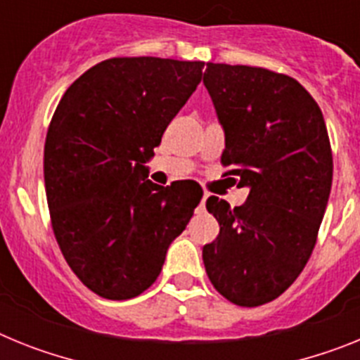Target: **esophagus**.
Instances as JSON below:
<instances>
[{"mask_svg":"<svg viewBox=\"0 0 360 360\" xmlns=\"http://www.w3.org/2000/svg\"><path fill=\"white\" fill-rule=\"evenodd\" d=\"M207 198H209V195H207V193H205V195H203V198H202V202H200V207L196 209V211H198V212L205 211V202H207Z\"/></svg>","mask_w":360,"mask_h":360,"instance_id":"1","label":"esophagus"}]
</instances>
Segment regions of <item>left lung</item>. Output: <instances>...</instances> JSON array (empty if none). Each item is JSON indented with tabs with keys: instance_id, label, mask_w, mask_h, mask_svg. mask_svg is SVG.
<instances>
[{
	"instance_id": "8db88e82",
	"label": "left lung",
	"mask_w": 360,
	"mask_h": 360,
	"mask_svg": "<svg viewBox=\"0 0 360 360\" xmlns=\"http://www.w3.org/2000/svg\"><path fill=\"white\" fill-rule=\"evenodd\" d=\"M203 84L225 129L221 165L249 198L231 209L211 196L219 234L203 247L216 290L238 307L279 297L316 247L333 160L323 113L285 73L207 63Z\"/></svg>"
}]
</instances>
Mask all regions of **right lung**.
<instances>
[{
	"instance_id": "1",
	"label": "right lung",
	"mask_w": 360,
	"mask_h": 360,
	"mask_svg": "<svg viewBox=\"0 0 360 360\" xmlns=\"http://www.w3.org/2000/svg\"><path fill=\"white\" fill-rule=\"evenodd\" d=\"M202 61L113 57L65 91L44 142V189L73 274L104 299L141 295L203 191L157 186L146 162L202 81Z\"/></svg>"
}]
</instances>
